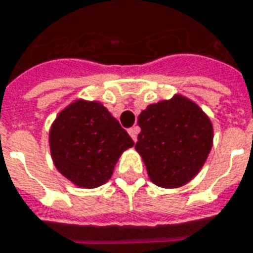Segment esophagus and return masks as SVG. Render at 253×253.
I'll use <instances>...</instances> for the list:
<instances>
[{
	"label": "esophagus",
	"instance_id": "esophagus-1",
	"mask_svg": "<svg viewBox=\"0 0 253 253\" xmlns=\"http://www.w3.org/2000/svg\"><path fill=\"white\" fill-rule=\"evenodd\" d=\"M128 132H129L130 138L133 139V142H136V139H138V133L140 132V128H139V126H132Z\"/></svg>",
	"mask_w": 253,
	"mask_h": 253
}]
</instances>
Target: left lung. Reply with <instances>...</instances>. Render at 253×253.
<instances>
[{
	"label": "left lung",
	"mask_w": 253,
	"mask_h": 253,
	"mask_svg": "<svg viewBox=\"0 0 253 253\" xmlns=\"http://www.w3.org/2000/svg\"><path fill=\"white\" fill-rule=\"evenodd\" d=\"M135 149L156 185L177 188L199 172L211 149L213 126L199 107L182 96L150 104L138 118Z\"/></svg>",
	"instance_id": "obj_1"
}]
</instances>
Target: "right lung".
<instances>
[{"label":"right lung","mask_w":253,"mask_h":253,"mask_svg":"<svg viewBox=\"0 0 253 253\" xmlns=\"http://www.w3.org/2000/svg\"><path fill=\"white\" fill-rule=\"evenodd\" d=\"M133 140L97 101L78 100L59 113L50 130L52 160L59 172L82 188L106 184Z\"/></svg>","instance_id":"obj_1"}]
</instances>
